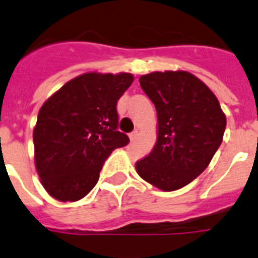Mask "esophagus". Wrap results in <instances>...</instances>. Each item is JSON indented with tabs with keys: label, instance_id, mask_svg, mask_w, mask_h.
<instances>
[{
	"label": "esophagus",
	"instance_id": "obj_1",
	"mask_svg": "<svg viewBox=\"0 0 258 258\" xmlns=\"http://www.w3.org/2000/svg\"><path fill=\"white\" fill-rule=\"evenodd\" d=\"M136 138H137V131H134V132H132L131 134H129V140L134 141Z\"/></svg>",
	"mask_w": 258,
	"mask_h": 258
}]
</instances>
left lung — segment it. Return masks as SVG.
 Masks as SVG:
<instances>
[{"instance_id": "8db88e82", "label": "left lung", "mask_w": 258, "mask_h": 258, "mask_svg": "<svg viewBox=\"0 0 258 258\" xmlns=\"http://www.w3.org/2000/svg\"><path fill=\"white\" fill-rule=\"evenodd\" d=\"M140 84L156 108L157 140L136 170L159 190H178L209 165L226 116L211 89L186 71H156L141 76Z\"/></svg>"}]
</instances>
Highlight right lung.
Segmentation results:
<instances>
[{"instance_id":"1","label":"right lung","mask_w":258,"mask_h":258,"mask_svg":"<svg viewBox=\"0 0 258 258\" xmlns=\"http://www.w3.org/2000/svg\"><path fill=\"white\" fill-rule=\"evenodd\" d=\"M133 80L126 72H88L42 104L33 129L35 164L50 197L63 203L83 199L111 152L129 143L116 129V103Z\"/></svg>"}]
</instances>
